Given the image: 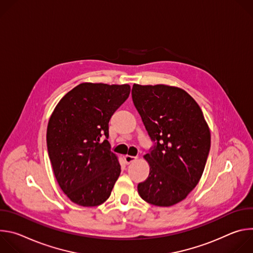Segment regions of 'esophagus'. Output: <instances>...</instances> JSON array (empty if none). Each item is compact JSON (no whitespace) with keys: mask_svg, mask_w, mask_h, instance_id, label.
Wrapping results in <instances>:
<instances>
[{"mask_svg":"<svg viewBox=\"0 0 253 253\" xmlns=\"http://www.w3.org/2000/svg\"><path fill=\"white\" fill-rule=\"evenodd\" d=\"M136 159H137V157H135V156H130V155H125L124 156V160H125L126 164H130L133 161H135Z\"/></svg>","mask_w":253,"mask_h":253,"instance_id":"1","label":"esophagus"}]
</instances>
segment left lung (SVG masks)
I'll list each match as a JSON object with an SVG mask.
<instances>
[{
    "mask_svg": "<svg viewBox=\"0 0 253 253\" xmlns=\"http://www.w3.org/2000/svg\"><path fill=\"white\" fill-rule=\"evenodd\" d=\"M132 100L155 142L144 155L150 172L138 184V193L150 204L172 206L198 184L210 150V130L199 105L180 88L134 84Z\"/></svg>",
    "mask_w": 253,
    "mask_h": 253,
    "instance_id": "8db88e82",
    "label": "left lung"
}]
</instances>
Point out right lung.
I'll list each match as a JSON object with an SVG mask.
<instances>
[{
    "mask_svg": "<svg viewBox=\"0 0 253 253\" xmlns=\"http://www.w3.org/2000/svg\"><path fill=\"white\" fill-rule=\"evenodd\" d=\"M130 86L82 83L57 104L47 128L49 158L59 186L84 207L109 198L121 166L111 152L109 121Z\"/></svg>",
    "mask_w": 253,
    "mask_h": 253,
    "instance_id": "obj_1",
    "label": "right lung"
}]
</instances>
